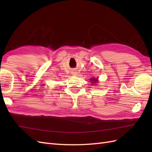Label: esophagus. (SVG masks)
<instances>
[{
	"mask_svg": "<svg viewBox=\"0 0 152 152\" xmlns=\"http://www.w3.org/2000/svg\"><path fill=\"white\" fill-rule=\"evenodd\" d=\"M72 74H74V75H76V74H77V72H72Z\"/></svg>",
	"mask_w": 152,
	"mask_h": 152,
	"instance_id": "esophagus-1",
	"label": "esophagus"
}]
</instances>
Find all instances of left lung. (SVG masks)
I'll return each instance as SVG.
<instances>
[{
    "label": "left lung",
    "mask_w": 152,
    "mask_h": 152,
    "mask_svg": "<svg viewBox=\"0 0 152 152\" xmlns=\"http://www.w3.org/2000/svg\"><path fill=\"white\" fill-rule=\"evenodd\" d=\"M91 81H93V83H96V81H97V79H95V78H92L91 79Z\"/></svg>",
    "instance_id": "8db88e82"
}]
</instances>
